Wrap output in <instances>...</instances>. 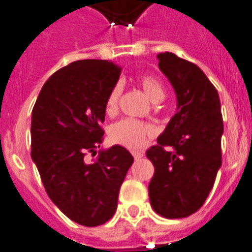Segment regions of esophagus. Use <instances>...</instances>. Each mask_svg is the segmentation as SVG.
<instances>
[{
	"instance_id": "34e87169",
	"label": "esophagus",
	"mask_w": 252,
	"mask_h": 252,
	"mask_svg": "<svg viewBox=\"0 0 252 252\" xmlns=\"http://www.w3.org/2000/svg\"><path fill=\"white\" fill-rule=\"evenodd\" d=\"M133 158H136V160H139L141 158H143V152L142 151H132Z\"/></svg>"
}]
</instances>
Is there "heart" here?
<instances>
[{"label":"heart","instance_id":"heart-1","mask_svg":"<svg viewBox=\"0 0 252 252\" xmlns=\"http://www.w3.org/2000/svg\"><path fill=\"white\" fill-rule=\"evenodd\" d=\"M137 84L143 91L151 102L158 103L165 96L164 86L158 78L151 74H143L137 78ZM120 96H122V86L119 83L114 84L105 101V111L107 114H114L119 106ZM155 129L151 124L136 119H122L114 123L110 126L109 136L114 143L128 149H138L145 143L149 137L154 136Z\"/></svg>","mask_w":252,"mask_h":252}]
</instances>
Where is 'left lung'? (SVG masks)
I'll return each mask as SVG.
<instances>
[{
    "label": "left lung",
    "mask_w": 252,
    "mask_h": 252,
    "mask_svg": "<svg viewBox=\"0 0 252 252\" xmlns=\"http://www.w3.org/2000/svg\"><path fill=\"white\" fill-rule=\"evenodd\" d=\"M158 66L174 87L178 111L146 156L155 166L149 185L152 209L168 219L198 210L221 165L223 119L218 91L196 64L172 52Z\"/></svg>",
    "instance_id": "8db88e82"
}]
</instances>
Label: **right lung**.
Segmentation results:
<instances>
[{
	"instance_id": "add662e5",
	"label": "right lung",
	"mask_w": 252,
	"mask_h": 252,
	"mask_svg": "<svg viewBox=\"0 0 252 252\" xmlns=\"http://www.w3.org/2000/svg\"><path fill=\"white\" fill-rule=\"evenodd\" d=\"M122 67L113 61H74L42 87L32 113V158L48 197L69 219L97 227L115 214L118 196L134 161L122 146L101 151L105 101Z\"/></svg>"
}]
</instances>
